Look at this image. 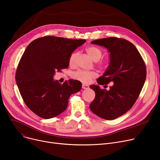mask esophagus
<instances>
[{"label": "esophagus", "instance_id": "obj_1", "mask_svg": "<svg viewBox=\"0 0 160 160\" xmlns=\"http://www.w3.org/2000/svg\"><path fill=\"white\" fill-rule=\"evenodd\" d=\"M82 88L83 89H87V88H88V86L87 85H85V84H82Z\"/></svg>", "mask_w": 160, "mask_h": 160}]
</instances>
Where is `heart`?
I'll return each instance as SVG.
<instances>
[{
	"instance_id": "1",
	"label": "heart",
	"mask_w": 160,
	"mask_h": 160,
	"mask_svg": "<svg viewBox=\"0 0 160 160\" xmlns=\"http://www.w3.org/2000/svg\"><path fill=\"white\" fill-rule=\"evenodd\" d=\"M85 51L88 55L92 58L94 62H97L100 60L102 57V51L94 46H89L85 49ZM78 56V52H72L69 58V63L70 65H74L76 62V59ZM102 68L103 67V64L100 66ZM96 73L94 72H85L82 70H79L74 74V77L76 79H78L83 82H88L91 79L95 78Z\"/></svg>"
}]
</instances>
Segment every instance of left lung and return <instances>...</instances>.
Instances as JSON below:
<instances>
[{
	"label": "left lung",
	"mask_w": 160,
	"mask_h": 160,
	"mask_svg": "<svg viewBox=\"0 0 160 160\" xmlns=\"http://www.w3.org/2000/svg\"><path fill=\"white\" fill-rule=\"evenodd\" d=\"M109 52V63L97 80L98 85L112 82L110 89L91 85L96 94L90 109L97 116L113 120L130 110L138 98L147 77L146 66L135 45L124 39L111 37L91 42Z\"/></svg>",
	"instance_id": "left-lung-1"
}]
</instances>
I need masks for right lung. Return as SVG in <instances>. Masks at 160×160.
Here are the masks:
<instances>
[{"mask_svg": "<svg viewBox=\"0 0 160 160\" xmlns=\"http://www.w3.org/2000/svg\"><path fill=\"white\" fill-rule=\"evenodd\" d=\"M86 42L56 36L40 38L26 48L18 64L16 81L27 107L43 118L55 117L64 111L71 94L80 91L77 80L60 84L53 77L68 68L72 53Z\"/></svg>", "mask_w": 160, "mask_h": 160, "instance_id": "1", "label": "right lung"}]
</instances>
